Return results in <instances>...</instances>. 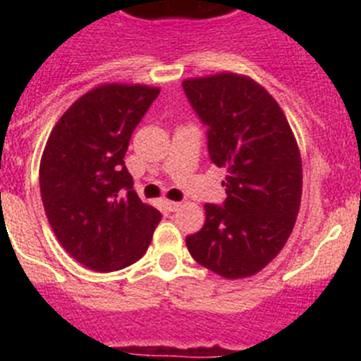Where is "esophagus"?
Here are the masks:
<instances>
[{"label":"esophagus","instance_id":"obj_1","mask_svg":"<svg viewBox=\"0 0 361 361\" xmlns=\"http://www.w3.org/2000/svg\"><path fill=\"white\" fill-rule=\"evenodd\" d=\"M164 206L168 208V212H177L180 208V202H173V200H166Z\"/></svg>","mask_w":361,"mask_h":361}]
</instances>
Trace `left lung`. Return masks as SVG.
<instances>
[{"mask_svg": "<svg viewBox=\"0 0 361 361\" xmlns=\"http://www.w3.org/2000/svg\"><path fill=\"white\" fill-rule=\"evenodd\" d=\"M213 164L226 168V200L206 204V222L186 237L200 266L224 279L258 273L280 253L302 197V159L288 119L253 79L237 73L186 79Z\"/></svg>", "mask_w": 361, "mask_h": 361, "instance_id": "left-lung-1", "label": "left lung"}]
</instances>
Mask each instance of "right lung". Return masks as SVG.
Listing matches in <instances>:
<instances>
[{"label": "right lung", "instance_id": "right-lung-1", "mask_svg": "<svg viewBox=\"0 0 361 361\" xmlns=\"http://www.w3.org/2000/svg\"><path fill=\"white\" fill-rule=\"evenodd\" d=\"M159 92L145 85L97 86L63 114L44 146V212L66 253L92 271L137 262L162 216L137 197L124 166L133 130Z\"/></svg>", "mask_w": 361, "mask_h": 361}]
</instances>
